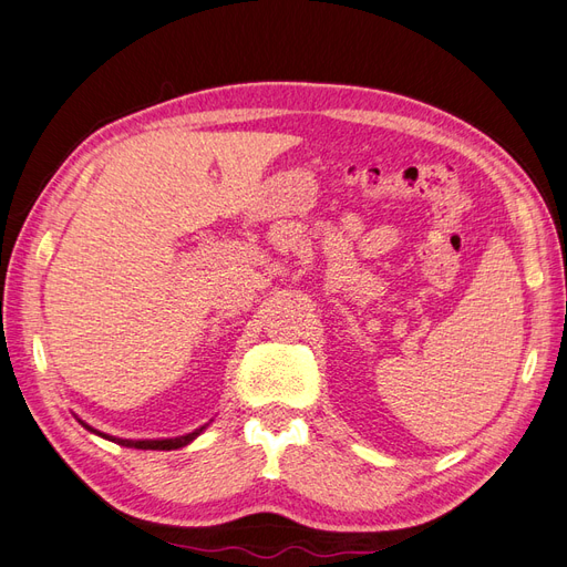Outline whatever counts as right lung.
Masks as SVG:
<instances>
[{"instance_id":"obj_1","label":"right lung","mask_w":567,"mask_h":567,"mask_svg":"<svg viewBox=\"0 0 567 567\" xmlns=\"http://www.w3.org/2000/svg\"><path fill=\"white\" fill-rule=\"evenodd\" d=\"M85 425V423H83ZM87 430H92L90 425H85ZM206 430V425L204 427H199V430H194V432H189V434H185V436H175V440H118V436H109V434H102V432H96V430H92V432H96V434H102L104 440H111V442H116V444H121V446H127V449H152V451H171V449H181V446H185V444H189L194 436H197L199 432H204Z\"/></svg>"}]
</instances>
